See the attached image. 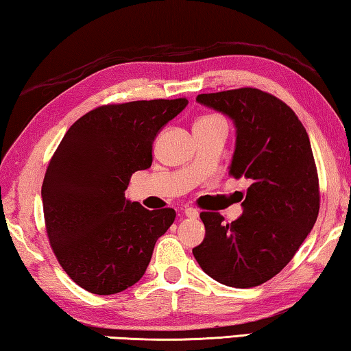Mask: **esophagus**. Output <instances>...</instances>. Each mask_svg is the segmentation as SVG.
Masks as SVG:
<instances>
[{
    "label": "esophagus",
    "instance_id": "esophagus-1",
    "mask_svg": "<svg viewBox=\"0 0 351 351\" xmlns=\"http://www.w3.org/2000/svg\"><path fill=\"white\" fill-rule=\"evenodd\" d=\"M184 215L189 217V218H197L199 215V212L195 209V207H186V210H184Z\"/></svg>",
    "mask_w": 351,
    "mask_h": 351
}]
</instances>
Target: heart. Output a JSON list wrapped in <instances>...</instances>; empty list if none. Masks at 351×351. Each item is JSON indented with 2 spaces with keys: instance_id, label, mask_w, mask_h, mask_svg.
I'll use <instances>...</instances> for the list:
<instances>
[{
  "instance_id": "b5f03b06",
  "label": "heart",
  "mask_w": 351,
  "mask_h": 351,
  "mask_svg": "<svg viewBox=\"0 0 351 351\" xmlns=\"http://www.w3.org/2000/svg\"><path fill=\"white\" fill-rule=\"evenodd\" d=\"M212 117H217V116H204V117H199L198 121H206V119H212Z\"/></svg>"
}]
</instances>
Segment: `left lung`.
Returning <instances> with one entry per match:
<instances>
[{"instance_id":"8db88e82","label":"left lung","mask_w":351,"mask_h":351,"mask_svg":"<svg viewBox=\"0 0 351 351\" xmlns=\"http://www.w3.org/2000/svg\"><path fill=\"white\" fill-rule=\"evenodd\" d=\"M197 100L234 121L229 175L246 178L251 186L235 221L226 224L218 212L199 213L206 237L192 252L213 280L258 287L289 263L317 219L319 178L310 138L287 104L257 88L199 94Z\"/></svg>"}]
</instances>
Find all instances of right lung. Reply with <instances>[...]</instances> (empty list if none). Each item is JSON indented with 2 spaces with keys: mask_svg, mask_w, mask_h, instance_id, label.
I'll use <instances>...</instances> for the list:
<instances>
[{
  "mask_svg": "<svg viewBox=\"0 0 351 351\" xmlns=\"http://www.w3.org/2000/svg\"><path fill=\"white\" fill-rule=\"evenodd\" d=\"M186 97L102 105L63 136L41 186L47 239L64 272L83 289L108 295L133 287L150 263L173 209L147 210L125 198L130 178L152 165L159 130Z\"/></svg>",
  "mask_w": 351,
  "mask_h": 351,
  "instance_id": "right-lung-1",
  "label": "right lung"
}]
</instances>
